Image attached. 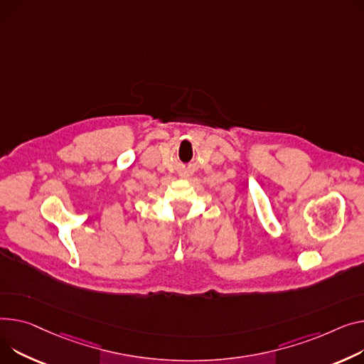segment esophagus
Returning <instances> with one entry per match:
<instances>
[{
  "label": "esophagus",
  "mask_w": 364,
  "mask_h": 364,
  "mask_svg": "<svg viewBox=\"0 0 364 364\" xmlns=\"http://www.w3.org/2000/svg\"><path fill=\"white\" fill-rule=\"evenodd\" d=\"M187 176H188V173H187Z\"/></svg>",
  "instance_id": "34e87169"
}]
</instances>
